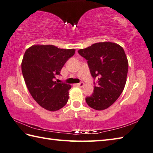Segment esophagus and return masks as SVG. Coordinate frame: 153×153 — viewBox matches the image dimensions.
Listing matches in <instances>:
<instances>
[{"label": "esophagus", "mask_w": 153, "mask_h": 153, "mask_svg": "<svg viewBox=\"0 0 153 153\" xmlns=\"http://www.w3.org/2000/svg\"><path fill=\"white\" fill-rule=\"evenodd\" d=\"M78 86H79V87H83V86H85V83L84 82H80V83H79V84H77L76 85Z\"/></svg>", "instance_id": "1"}]
</instances>
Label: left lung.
<instances>
[{"mask_svg":"<svg viewBox=\"0 0 153 153\" xmlns=\"http://www.w3.org/2000/svg\"><path fill=\"white\" fill-rule=\"evenodd\" d=\"M78 53L87 60L91 75L98 77V85L86 102L94 110H105L116 101L125 88L128 67L125 51L117 43L100 42Z\"/></svg>","mask_w":153,"mask_h":153,"instance_id":"8db88e82","label":"left lung"}]
</instances>
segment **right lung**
<instances>
[{
    "label": "right lung",
    "instance_id": "right-lung-1",
    "mask_svg": "<svg viewBox=\"0 0 153 153\" xmlns=\"http://www.w3.org/2000/svg\"><path fill=\"white\" fill-rule=\"evenodd\" d=\"M74 53V48L50 45H33L25 51L21 63L25 84L34 100L46 110L59 111L67 103L71 86L54 79Z\"/></svg>",
    "mask_w": 153,
    "mask_h": 153
}]
</instances>
